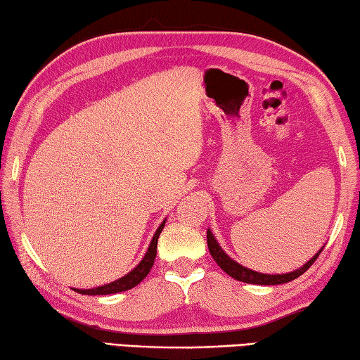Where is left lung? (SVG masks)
I'll list each match as a JSON object with an SVG mask.
<instances>
[{"instance_id": "left-lung-1", "label": "left lung", "mask_w": 360, "mask_h": 360, "mask_svg": "<svg viewBox=\"0 0 360 360\" xmlns=\"http://www.w3.org/2000/svg\"><path fill=\"white\" fill-rule=\"evenodd\" d=\"M207 245H209V251L213 259L221 267L226 274L231 275L232 278L237 281H243V283H250V285H283V283H289L297 278L302 274H305L308 269H310L311 264L316 261V257L321 255V248L316 255H314L310 261H307L304 266L292 270V272L288 274H261L256 272V270H251L248 267L242 266L237 261L232 259L231 256H228V253L221 248V245L218 243V240L215 238V236L212 234L210 229H207Z\"/></svg>"}]
</instances>
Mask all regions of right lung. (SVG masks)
Here are the masks:
<instances>
[{"label":"right lung","mask_w":360,"mask_h":360,"mask_svg":"<svg viewBox=\"0 0 360 360\" xmlns=\"http://www.w3.org/2000/svg\"><path fill=\"white\" fill-rule=\"evenodd\" d=\"M164 224H166V219H164V221L160 224V228L156 229L155 236H153V238H151V242L148 245L147 253H145V256L142 257V261L139 262L129 274H126L124 276H122V278L109 283V285H103V286H98V288H93V289H77V288H74V291L79 292V294H85V295H107V294L128 291V289H132L134 286H137L139 283H141L145 278V276L148 275L150 269L153 267V262H155V257H156L158 238H160L161 231L164 229Z\"/></svg>","instance_id":"add662e5"}]
</instances>
